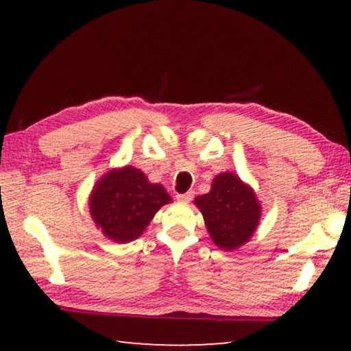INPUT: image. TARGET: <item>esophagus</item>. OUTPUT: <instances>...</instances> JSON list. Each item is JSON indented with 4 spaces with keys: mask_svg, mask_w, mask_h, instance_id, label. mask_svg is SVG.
I'll use <instances>...</instances> for the list:
<instances>
[{
    "mask_svg": "<svg viewBox=\"0 0 351 351\" xmlns=\"http://www.w3.org/2000/svg\"><path fill=\"white\" fill-rule=\"evenodd\" d=\"M193 196H195V191H187L184 195H176V199L181 200V202H190Z\"/></svg>",
    "mask_w": 351,
    "mask_h": 351,
    "instance_id": "1",
    "label": "esophagus"
}]
</instances>
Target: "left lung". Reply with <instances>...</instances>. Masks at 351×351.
Returning a JSON list of instances; mask_svg holds the SVG:
<instances>
[{
	"instance_id": "left-lung-1",
	"label": "left lung",
	"mask_w": 351,
	"mask_h": 351,
	"mask_svg": "<svg viewBox=\"0 0 351 351\" xmlns=\"http://www.w3.org/2000/svg\"><path fill=\"white\" fill-rule=\"evenodd\" d=\"M195 204L213 241L223 250H234L249 241L261 217L255 193L234 173L215 176L211 191L197 196Z\"/></svg>"
}]
</instances>
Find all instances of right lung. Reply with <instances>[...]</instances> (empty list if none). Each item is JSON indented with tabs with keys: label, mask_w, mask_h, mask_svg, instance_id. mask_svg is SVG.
<instances>
[{
	"label": "right lung",
	"mask_w": 351,
	"mask_h": 351,
	"mask_svg": "<svg viewBox=\"0 0 351 351\" xmlns=\"http://www.w3.org/2000/svg\"><path fill=\"white\" fill-rule=\"evenodd\" d=\"M171 197L161 184H151L131 166L101 178L90 196L96 226L116 243H130L143 234L155 213Z\"/></svg>",
	"instance_id": "obj_1"
}]
</instances>
